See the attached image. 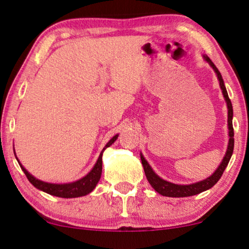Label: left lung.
Returning <instances> with one entry per match:
<instances>
[{
	"instance_id": "8db88e82",
	"label": "left lung",
	"mask_w": 249,
	"mask_h": 249,
	"mask_svg": "<svg viewBox=\"0 0 249 249\" xmlns=\"http://www.w3.org/2000/svg\"><path fill=\"white\" fill-rule=\"evenodd\" d=\"M204 60L206 61L207 63L210 64V67L212 68L215 72L217 80H219L220 88L222 90L223 97L226 100L227 107H228V129H229V142H228V148L226 152V155L222 161H221L220 165L217 166L215 171H214L210 177H207L206 179L200 180L198 182L189 183V185H178V183H173L170 181H166V180L162 179L161 177H159L154 172V170L152 169V166L148 164V162L146 161L144 155L141 153V160L142 168H144L145 176L147 178L148 182L151 183V186L155 189V192L161 194L162 196L166 197H188V196H194L197 195V194H200L205 190L212 188V187L215 185V183L219 181L221 176L223 175V171L226 170L228 163H229L231 156H232L233 153V145H234V139H233V127H232V118H233V110H232V104H231V101L229 96H228L227 88L224 86L223 78L221 76L220 71L217 70V68L214 66V63L210 60V57L207 55H203Z\"/></svg>"
}]
</instances>
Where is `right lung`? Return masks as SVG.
Wrapping results in <instances>:
<instances>
[{
  "instance_id": "1",
  "label": "right lung",
  "mask_w": 249,
  "mask_h": 249,
  "mask_svg": "<svg viewBox=\"0 0 249 249\" xmlns=\"http://www.w3.org/2000/svg\"><path fill=\"white\" fill-rule=\"evenodd\" d=\"M118 137H119V135H115L110 139V141L107 142V144L104 146L103 151L101 152L100 156H98L97 161H96V163H95V165L93 166V169H91L86 176L83 177V178L77 180V181H73V182L52 183V182L42 181V180L37 179L33 175H30V173L27 171L25 168H23V165L20 163L18 158H16V159H17V161H18L20 168H21L23 173H25L27 178H28L29 182L32 183L34 187H36L37 189L42 190V192H44V193L50 194V195H53L56 197H62V198H76V197L88 195V194L93 192L95 187H96L98 181H100L101 175H102V156H103V152L107 147H110V146L113 144L115 141H117Z\"/></svg>"
}]
</instances>
